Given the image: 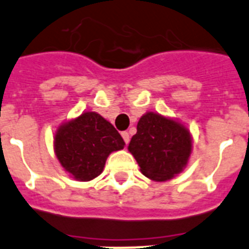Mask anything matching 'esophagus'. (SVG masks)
Returning <instances> with one entry per match:
<instances>
[{"instance_id":"esophagus-1","label":"esophagus","mask_w":249,"mask_h":249,"mask_svg":"<svg viewBox=\"0 0 249 249\" xmlns=\"http://www.w3.org/2000/svg\"><path fill=\"white\" fill-rule=\"evenodd\" d=\"M121 137H123V139H124L125 144H128L129 142H130V135H129L128 131H123V133H121Z\"/></svg>"}]
</instances>
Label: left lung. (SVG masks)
Listing matches in <instances>:
<instances>
[{
	"label": "left lung",
	"instance_id": "left-lung-1",
	"mask_svg": "<svg viewBox=\"0 0 249 249\" xmlns=\"http://www.w3.org/2000/svg\"><path fill=\"white\" fill-rule=\"evenodd\" d=\"M128 149L144 176L163 182L183 171L192 152V138L179 121L149 111L138 121Z\"/></svg>",
	"mask_w": 249,
	"mask_h": 249
}]
</instances>
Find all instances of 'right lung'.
<instances>
[{"label": "right lung", "mask_w": 249, "mask_h": 249, "mask_svg": "<svg viewBox=\"0 0 249 249\" xmlns=\"http://www.w3.org/2000/svg\"><path fill=\"white\" fill-rule=\"evenodd\" d=\"M119 131L100 114L86 111L60 125L54 152L64 171L78 181H91L104 171L108 154L123 149Z\"/></svg>", "instance_id": "obj_1"}]
</instances>
